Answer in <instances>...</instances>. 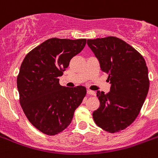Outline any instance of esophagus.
<instances>
[{
  "label": "esophagus",
  "instance_id": "34e87169",
  "mask_svg": "<svg viewBox=\"0 0 158 158\" xmlns=\"http://www.w3.org/2000/svg\"><path fill=\"white\" fill-rule=\"evenodd\" d=\"M87 93H88V95H91V96H95V95H96V92H95L94 91L89 90V89L87 91Z\"/></svg>",
  "mask_w": 158,
  "mask_h": 158
}]
</instances>
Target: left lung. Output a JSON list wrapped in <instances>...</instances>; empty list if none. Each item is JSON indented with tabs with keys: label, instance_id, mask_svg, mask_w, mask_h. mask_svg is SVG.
I'll return each mask as SVG.
<instances>
[{
	"label": "left lung",
	"instance_id": "1",
	"mask_svg": "<svg viewBox=\"0 0 158 158\" xmlns=\"http://www.w3.org/2000/svg\"><path fill=\"white\" fill-rule=\"evenodd\" d=\"M101 70L109 75V93L97 91L100 107L92 116L99 127L110 133L130 126L141 110L149 88L148 67L132 46L114 36L88 40Z\"/></svg>",
	"mask_w": 158,
	"mask_h": 158
}]
</instances>
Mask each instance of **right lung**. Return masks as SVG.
<instances>
[{
	"label": "right lung",
	"mask_w": 158,
	"mask_h": 158,
	"mask_svg": "<svg viewBox=\"0 0 158 158\" xmlns=\"http://www.w3.org/2000/svg\"><path fill=\"white\" fill-rule=\"evenodd\" d=\"M86 39L47 40L26 55L17 78L19 101L30 123L41 132L54 135L72 121L87 90L66 88L58 77L73 57L81 52Z\"/></svg>",
	"instance_id": "1"
}]
</instances>
